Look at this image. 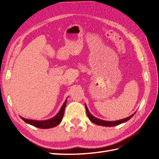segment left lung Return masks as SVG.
<instances>
[{"mask_svg": "<svg viewBox=\"0 0 159 159\" xmlns=\"http://www.w3.org/2000/svg\"><path fill=\"white\" fill-rule=\"evenodd\" d=\"M85 108H86V113H87V116L89 118V119L94 124H95L97 125H102V126H106V127H111V126H115L119 125L121 124H123V123H125L127 121H128L129 119H130L132 116H134V115L135 114V112L134 114H132V115H130L127 118L123 119H120V120H117V121H104V120H102V119H99L98 118L95 117L93 115L90 114V112H89L88 108H87L86 104H85Z\"/></svg>", "mask_w": 159, "mask_h": 159, "instance_id": "obj_1", "label": "left lung"}]
</instances>
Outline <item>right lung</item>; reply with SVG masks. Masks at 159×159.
Instances as JSON below:
<instances>
[{
    "mask_svg": "<svg viewBox=\"0 0 159 159\" xmlns=\"http://www.w3.org/2000/svg\"><path fill=\"white\" fill-rule=\"evenodd\" d=\"M66 102H67V98L66 99L65 102H64L63 105L61 106L59 112H57V114L56 116H54L53 117L49 119H47V120H42V121L32 120V119H25L22 117V116H20L22 120L27 123V124L34 125L35 127L38 128L47 129V128H51L56 127V126L59 125L61 123V120H62L64 113V109H65Z\"/></svg>",
    "mask_w": 159,
    "mask_h": 159,
    "instance_id": "1",
    "label": "right lung"
}]
</instances>
